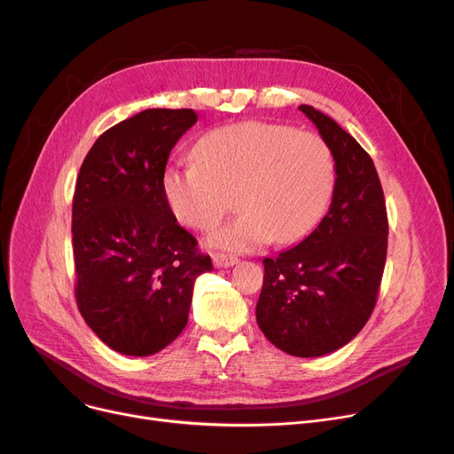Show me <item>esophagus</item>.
Listing matches in <instances>:
<instances>
[{"label": "esophagus", "instance_id": "obj_1", "mask_svg": "<svg viewBox=\"0 0 454 454\" xmlns=\"http://www.w3.org/2000/svg\"><path fill=\"white\" fill-rule=\"evenodd\" d=\"M239 263V259L233 255H226V254H213V265L217 269H228Z\"/></svg>", "mask_w": 454, "mask_h": 454}]
</instances>
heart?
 <instances>
[{
  "instance_id": "b5f03b06",
  "label": "heart",
  "mask_w": 454,
  "mask_h": 454,
  "mask_svg": "<svg viewBox=\"0 0 454 454\" xmlns=\"http://www.w3.org/2000/svg\"><path fill=\"white\" fill-rule=\"evenodd\" d=\"M197 161L163 173L175 217L207 231L221 221L228 195L241 213L209 235V245L248 252L269 241L296 243L318 224L335 189L329 143L287 125L247 121L215 129L197 145Z\"/></svg>"
}]
</instances>
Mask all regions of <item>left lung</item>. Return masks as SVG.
<instances>
[{
	"mask_svg": "<svg viewBox=\"0 0 454 454\" xmlns=\"http://www.w3.org/2000/svg\"><path fill=\"white\" fill-rule=\"evenodd\" d=\"M300 110L335 156V189L324 219L301 243L263 259L255 318L281 351L322 356L355 339L372 317L387 261L388 219L370 154L320 110Z\"/></svg>",
	"mask_w": 454,
	"mask_h": 454,
	"instance_id": "1",
	"label": "left lung"
}]
</instances>
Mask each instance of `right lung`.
Listing matches in <instances>:
<instances>
[{"instance_id":"1","label":"right lung","mask_w":454,"mask_h":454,"mask_svg":"<svg viewBox=\"0 0 454 454\" xmlns=\"http://www.w3.org/2000/svg\"><path fill=\"white\" fill-rule=\"evenodd\" d=\"M197 123L191 108H149L114 125L77 176L71 233L77 307L108 348L149 356L184 331L195 279L213 270L163 195L176 141Z\"/></svg>"}]
</instances>
